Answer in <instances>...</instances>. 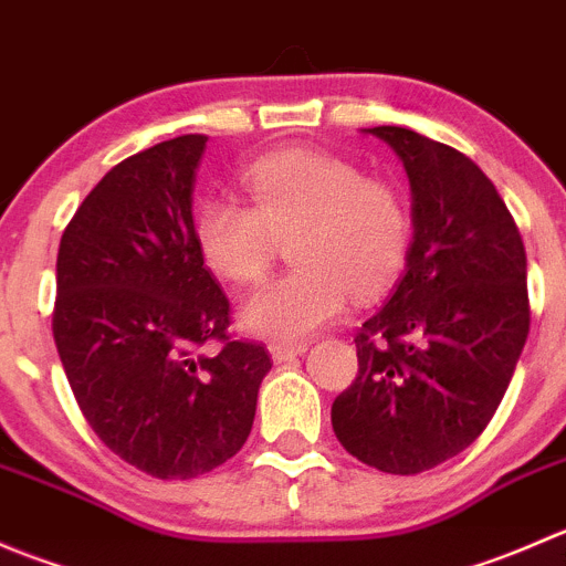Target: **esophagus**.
Segmentation results:
<instances>
[{
	"mask_svg": "<svg viewBox=\"0 0 566 566\" xmlns=\"http://www.w3.org/2000/svg\"><path fill=\"white\" fill-rule=\"evenodd\" d=\"M268 353H271V358L276 364H282V361H290V358H295V356H304L306 353V345H284V342H273V345H268Z\"/></svg>",
	"mask_w": 566,
	"mask_h": 566,
	"instance_id": "34e87169",
	"label": "esophagus"
}]
</instances>
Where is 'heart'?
<instances>
[{
  "instance_id": "obj_1",
  "label": "heart",
  "mask_w": 566,
  "mask_h": 566,
  "mask_svg": "<svg viewBox=\"0 0 566 566\" xmlns=\"http://www.w3.org/2000/svg\"><path fill=\"white\" fill-rule=\"evenodd\" d=\"M249 205L208 199L193 216L205 265L232 284L271 271L279 241L298 268L249 295L243 328L268 339H306L331 323L347 293L375 298L402 271L410 213L391 182L331 153L284 150L243 172Z\"/></svg>"
}]
</instances>
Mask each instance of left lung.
<instances>
[{
	"mask_svg": "<svg viewBox=\"0 0 566 566\" xmlns=\"http://www.w3.org/2000/svg\"><path fill=\"white\" fill-rule=\"evenodd\" d=\"M364 134L408 172L413 243L391 298L358 331V375L331 424L353 458L410 476L471 447L504 399L531 323L526 249L471 158L399 125Z\"/></svg>",
	"mask_w": 566,
	"mask_h": 566,
	"instance_id": "1",
	"label": "left lung"
}]
</instances>
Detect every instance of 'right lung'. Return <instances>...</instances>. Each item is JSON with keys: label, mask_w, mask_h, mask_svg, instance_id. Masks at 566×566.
Listing matches in <instances>:
<instances>
[{"label": "right lung", "mask_w": 566, "mask_h": 566, "mask_svg": "<svg viewBox=\"0 0 566 566\" xmlns=\"http://www.w3.org/2000/svg\"><path fill=\"white\" fill-rule=\"evenodd\" d=\"M208 136L161 142L108 169L56 254L54 342L95 436L128 465L191 479L241 452L271 356L232 342L230 301L193 238ZM219 338L216 357H197Z\"/></svg>", "instance_id": "obj_1"}]
</instances>
